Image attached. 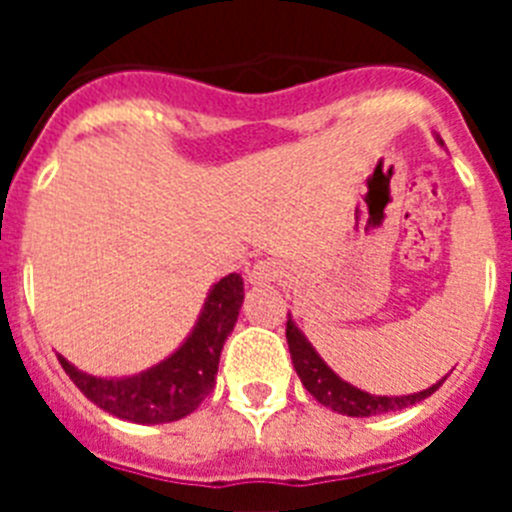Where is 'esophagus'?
<instances>
[{
    "mask_svg": "<svg viewBox=\"0 0 512 512\" xmlns=\"http://www.w3.org/2000/svg\"><path fill=\"white\" fill-rule=\"evenodd\" d=\"M279 277H282V266H279L277 261H271V259L256 261V264L248 269V282L256 284V287H261V284L277 282Z\"/></svg>",
    "mask_w": 512,
    "mask_h": 512,
    "instance_id": "1",
    "label": "esophagus"
}]
</instances>
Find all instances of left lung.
<instances>
[{"label": "left lung", "mask_w": 512, "mask_h": 512, "mask_svg": "<svg viewBox=\"0 0 512 512\" xmlns=\"http://www.w3.org/2000/svg\"><path fill=\"white\" fill-rule=\"evenodd\" d=\"M443 146V140L436 138ZM287 343L289 354H292V364H295L297 377L302 379L305 390L310 392L320 405L330 408L333 413L348 415V418H369V415H384L397 413L410 405H418L425 397H431L433 392L446 382V377L431 384L428 390L413 392V395H372V392L359 390L354 384H348L346 379L338 377L333 369L323 361V356L315 351L307 336L297 328L292 320V312H287Z\"/></svg>", "instance_id": "1"}]
</instances>
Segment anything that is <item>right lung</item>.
Listing matches in <instances>:
<instances>
[{
  "label": "right lung",
  "instance_id": "1",
  "mask_svg": "<svg viewBox=\"0 0 512 512\" xmlns=\"http://www.w3.org/2000/svg\"><path fill=\"white\" fill-rule=\"evenodd\" d=\"M243 305L241 274L210 287L200 318L174 354L130 377H94L58 354L63 372L104 413L140 425L174 423L200 408L215 387L220 354Z\"/></svg>",
  "mask_w": 512,
  "mask_h": 512
}]
</instances>
